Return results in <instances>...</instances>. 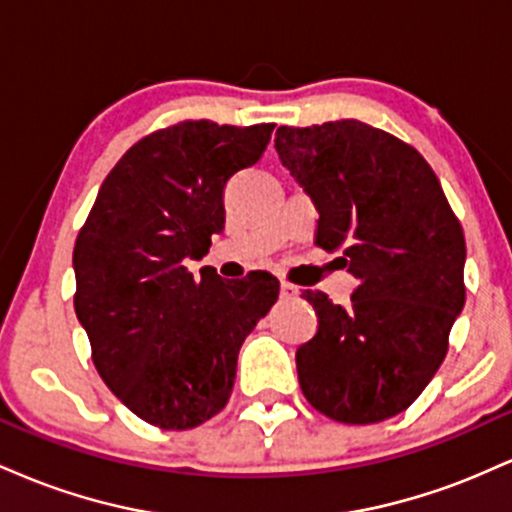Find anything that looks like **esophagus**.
<instances>
[{"instance_id":"obj_1","label":"esophagus","mask_w":512,"mask_h":512,"mask_svg":"<svg viewBox=\"0 0 512 512\" xmlns=\"http://www.w3.org/2000/svg\"><path fill=\"white\" fill-rule=\"evenodd\" d=\"M279 291H281V298H296L298 293H301V291H298V286L289 284V281H281Z\"/></svg>"}]
</instances>
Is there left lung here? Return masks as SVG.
Instances as JSON below:
<instances>
[{
    "mask_svg": "<svg viewBox=\"0 0 512 512\" xmlns=\"http://www.w3.org/2000/svg\"><path fill=\"white\" fill-rule=\"evenodd\" d=\"M276 154L313 199L317 245L358 279L351 305L305 291L320 325L298 346L305 399L378 424L424 392L464 308V236L424 156L358 120L276 129Z\"/></svg>",
    "mask_w": 512,
    "mask_h": 512,
    "instance_id": "left-lung-1",
    "label": "left lung"
}]
</instances>
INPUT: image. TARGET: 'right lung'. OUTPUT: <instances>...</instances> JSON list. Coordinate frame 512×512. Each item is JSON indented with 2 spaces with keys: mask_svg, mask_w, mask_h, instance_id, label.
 <instances>
[{
  "mask_svg": "<svg viewBox=\"0 0 512 512\" xmlns=\"http://www.w3.org/2000/svg\"><path fill=\"white\" fill-rule=\"evenodd\" d=\"M274 125L180 122L117 161L74 245V310L103 383L129 411L166 431L195 428L226 407L238 351L279 298L269 272L223 281L185 260L223 231V187L255 166Z\"/></svg>",
  "mask_w": 512,
  "mask_h": 512,
  "instance_id": "1",
  "label": "right lung"
}]
</instances>
